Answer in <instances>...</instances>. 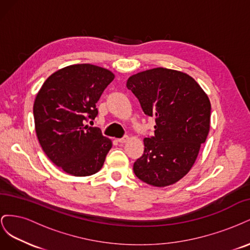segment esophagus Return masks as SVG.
Wrapping results in <instances>:
<instances>
[{"label":"esophagus","mask_w":250,"mask_h":250,"mask_svg":"<svg viewBox=\"0 0 250 250\" xmlns=\"http://www.w3.org/2000/svg\"><path fill=\"white\" fill-rule=\"evenodd\" d=\"M128 140H129V138H128L127 135H126V137H124V138H122V139H118V142L123 144V143H126Z\"/></svg>","instance_id":"34e87169"}]
</instances>
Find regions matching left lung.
I'll return each mask as SVG.
<instances>
[{
	"label": "left lung",
	"mask_w": 250,
	"mask_h": 250,
	"mask_svg": "<svg viewBox=\"0 0 250 250\" xmlns=\"http://www.w3.org/2000/svg\"><path fill=\"white\" fill-rule=\"evenodd\" d=\"M126 86L156 123L154 137L144 139L145 149L133 164L134 174L153 187L177 183L193 167L209 132L208 95L190 75L166 67L134 74Z\"/></svg>",
	"instance_id": "8db88e82"
}]
</instances>
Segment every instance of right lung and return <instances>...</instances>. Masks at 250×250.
<instances>
[{
    "label": "right lung",
    "mask_w": 250,
    "mask_h": 250,
    "mask_svg": "<svg viewBox=\"0 0 250 250\" xmlns=\"http://www.w3.org/2000/svg\"><path fill=\"white\" fill-rule=\"evenodd\" d=\"M115 74L104 67L72 64L53 73L36 95L35 131L49 160L73 176H89L104 164L112 142L85 125Z\"/></svg>",
    "instance_id": "obj_1"
}]
</instances>
